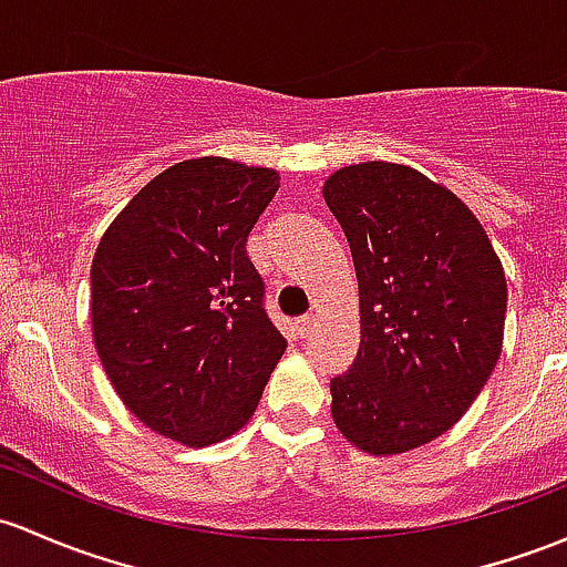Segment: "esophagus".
<instances>
[{"label":"esophagus","mask_w":567,"mask_h":567,"mask_svg":"<svg viewBox=\"0 0 567 567\" xmlns=\"http://www.w3.org/2000/svg\"><path fill=\"white\" fill-rule=\"evenodd\" d=\"M295 327H297V334H300V338H308V334L313 332L316 319H313V316H302V319L295 321Z\"/></svg>","instance_id":"obj_1"}]
</instances>
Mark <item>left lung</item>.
Here are the masks:
<instances>
[{
	"label": "left lung",
	"mask_w": 567,
	"mask_h": 567,
	"mask_svg": "<svg viewBox=\"0 0 567 567\" xmlns=\"http://www.w3.org/2000/svg\"><path fill=\"white\" fill-rule=\"evenodd\" d=\"M324 199L349 237L362 340L330 381L332 419L368 454L435 441L473 405L503 349V265L478 218L405 164L338 169Z\"/></svg>",
	"instance_id": "1"
}]
</instances>
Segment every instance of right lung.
Returning <instances> with one entry per match:
<instances>
[{"mask_svg": "<svg viewBox=\"0 0 567 567\" xmlns=\"http://www.w3.org/2000/svg\"><path fill=\"white\" fill-rule=\"evenodd\" d=\"M276 192V169L181 162L135 194L91 261L107 379L140 422L186 446L240 430L286 351L246 254Z\"/></svg>", "mask_w": 567, "mask_h": 567, "instance_id": "right-lung-1", "label": "right lung"}]
</instances>
